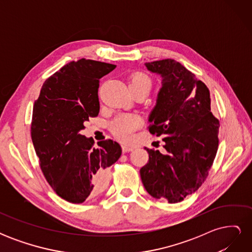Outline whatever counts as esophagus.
I'll list each match as a JSON object with an SVG mask.
<instances>
[{
	"instance_id": "obj_1",
	"label": "esophagus",
	"mask_w": 252,
	"mask_h": 252,
	"mask_svg": "<svg viewBox=\"0 0 252 252\" xmlns=\"http://www.w3.org/2000/svg\"><path fill=\"white\" fill-rule=\"evenodd\" d=\"M133 148L131 146H128V145H122V150H123L124 154H126V152H129L131 151Z\"/></svg>"
}]
</instances>
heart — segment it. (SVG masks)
I'll use <instances>...</instances> for the list:
<instances>
[{"label": "heart", "instance_id": "1", "mask_svg": "<svg viewBox=\"0 0 252 252\" xmlns=\"http://www.w3.org/2000/svg\"><path fill=\"white\" fill-rule=\"evenodd\" d=\"M152 83L147 74L142 72L133 73L129 79V88L131 91L138 89H151ZM143 124V119L138 113H121L113 119L110 124L111 132L119 140L126 142L131 139L134 131Z\"/></svg>", "mask_w": 252, "mask_h": 252}]
</instances>
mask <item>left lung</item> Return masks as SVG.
<instances>
[{
	"instance_id": "8db88e82",
	"label": "left lung",
	"mask_w": 252,
	"mask_h": 252,
	"mask_svg": "<svg viewBox=\"0 0 252 252\" xmlns=\"http://www.w3.org/2000/svg\"><path fill=\"white\" fill-rule=\"evenodd\" d=\"M162 77L149 132L163 135L165 151L145 147L148 163L140 170L143 185L156 199L179 203L204 183L219 146L220 122L210 108V93L181 63L171 59L145 63Z\"/></svg>"
}]
</instances>
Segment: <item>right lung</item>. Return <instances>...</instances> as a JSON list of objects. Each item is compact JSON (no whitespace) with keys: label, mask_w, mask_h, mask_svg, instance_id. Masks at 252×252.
Returning <instances> with one entry per match:
<instances>
[{"label":"right lung","mask_w":252,"mask_h":252,"mask_svg":"<svg viewBox=\"0 0 252 252\" xmlns=\"http://www.w3.org/2000/svg\"><path fill=\"white\" fill-rule=\"evenodd\" d=\"M116 65L81 59L63 66L44 82L34 102L32 139L45 179L65 201L81 204L108 184L109 167L121 157L119 143L94 147L81 134L84 122L100 111V79Z\"/></svg>","instance_id":"1"}]
</instances>
